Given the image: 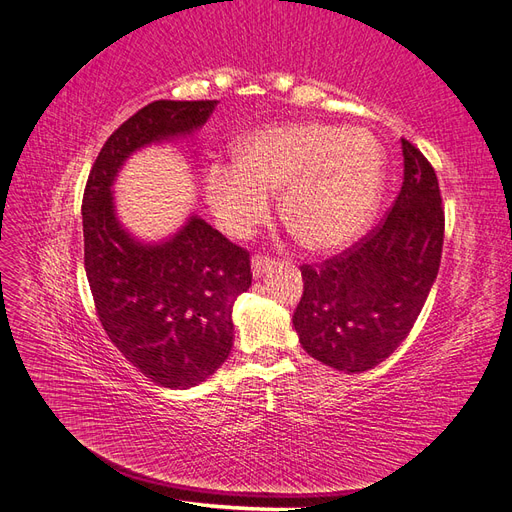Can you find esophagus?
<instances>
[{
  "instance_id": "1",
  "label": "esophagus",
  "mask_w": 512,
  "mask_h": 512,
  "mask_svg": "<svg viewBox=\"0 0 512 512\" xmlns=\"http://www.w3.org/2000/svg\"><path fill=\"white\" fill-rule=\"evenodd\" d=\"M275 265L273 262V258H267V256H260V254H256V256H252V273H254V277H260V275H265L271 267Z\"/></svg>"
}]
</instances>
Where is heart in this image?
<instances>
[{"mask_svg":"<svg viewBox=\"0 0 512 512\" xmlns=\"http://www.w3.org/2000/svg\"><path fill=\"white\" fill-rule=\"evenodd\" d=\"M384 158L374 136L316 121L256 132L239 162L207 168L205 196L218 224L245 237L267 218L269 192H280V215L305 250L333 252L356 239L382 192Z\"/></svg>","mask_w":512,"mask_h":512,"instance_id":"obj_1","label":"heart"}]
</instances>
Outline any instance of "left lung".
Returning a JSON list of instances; mask_svg holds the SVG:
<instances>
[{
	"label": "left lung",
	"instance_id": "8db88e82",
	"mask_svg": "<svg viewBox=\"0 0 512 512\" xmlns=\"http://www.w3.org/2000/svg\"><path fill=\"white\" fill-rule=\"evenodd\" d=\"M404 183L380 226L322 265H303L292 324L303 350L346 374L376 367L399 348L436 282L444 209L436 170L406 138Z\"/></svg>",
	"mask_w": 512,
	"mask_h": 512
}]
</instances>
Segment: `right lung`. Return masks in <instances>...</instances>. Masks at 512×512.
Returning <instances> with one entry per match:
<instances>
[{"mask_svg":"<svg viewBox=\"0 0 512 512\" xmlns=\"http://www.w3.org/2000/svg\"><path fill=\"white\" fill-rule=\"evenodd\" d=\"M215 100H156L108 136L83 196L85 271L106 335L164 389L213 376L232 348V305L252 286L250 252L190 215L175 235L145 243L121 226L113 183L134 151L190 136Z\"/></svg>","mask_w":512,"mask_h":512,"instance_id":"obj_1","label":"right lung"}]
</instances>
